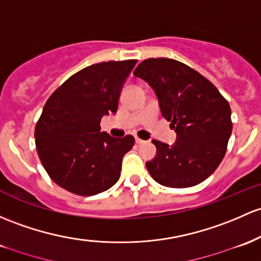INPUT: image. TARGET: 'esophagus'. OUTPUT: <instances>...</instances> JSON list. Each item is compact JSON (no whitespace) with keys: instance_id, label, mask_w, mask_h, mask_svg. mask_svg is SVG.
Here are the masks:
<instances>
[{"instance_id":"esophagus-1","label":"esophagus","mask_w":261,"mask_h":261,"mask_svg":"<svg viewBox=\"0 0 261 261\" xmlns=\"http://www.w3.org/2000/svg\"><path fill=\"white\" fill-rule=\"evenodd\" d=\"M135 141H136V144L137 145H142V144H145V140H141V139H139V137H136V140H135Z\"/></svg>"}]
</instances>
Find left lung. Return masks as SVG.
<instances>
[{
  "label": "left lung",
  "mask_w": 261,
  "mask_h": 261,
  "mask_svg": "<svg viewBox=\"0 0 261 261\" xmlns=\"http://www.w3.org/2000/svg\"><path fill=\"white\" fill-rule=\"evenodd\" d=\"M134 75L153 89L163 117L177 134L172 146L152 140L156 157L146 162L151 177L171 188L203 182L227 152L233 127L228 101L202 74L174 59H145Z\"/></svg>",
  "instance_id": "8db88e82"
}]
</instances>
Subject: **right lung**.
Listing matches in <instances>:
<instances>
[{
  "mask_svg": "<svg viewBox=\"0 0 261 261\" xmlns=\"http://www.w3.org/2000/svg\"><path fill=\"white\" fill-rule=\"evenodd\" d=\"M135 59L89 65L49 96L34 130L39 159L49 177L78 196H94L120 178L122 157L135 139L100 133L102 116L115 114Z\"/></svg>",
  "mask_w": 261,
  "mask_h": 261,
  "instance_id": "right-lung-1",
  "label": "right lung"
}]
</instances>
